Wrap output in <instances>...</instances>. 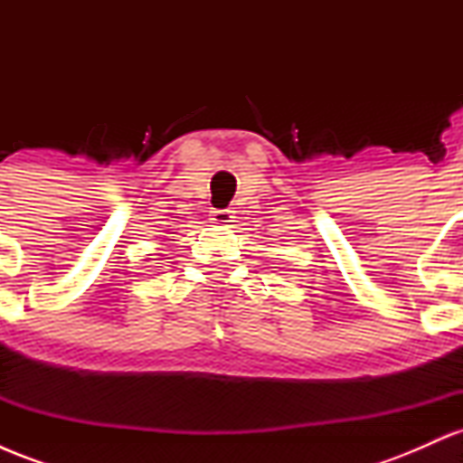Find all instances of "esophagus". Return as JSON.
Wrapping results in <instances>:
<instances>
[{
  "mask_svg": "<svg viewBox=\"0 0 463 463\" xmlns=\"http://www.w3.org/2000/svg\"><path fill=\"white\" fill-rule=\"evenodd\" d=\"M232 211L231 209H213L211 211V220L215 222V224H220V226H228L232 222Z\"/></svg>",
  "mask_w": 463,
  "mask_h": 463,
  "instance_id": "obj_1",
  "label": "esophagus"
}]
</instances>
